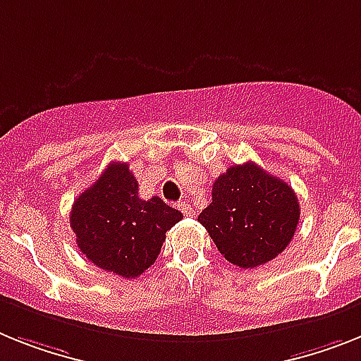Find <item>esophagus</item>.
Here are the masks:
<instances>
[{"label": "esophagus", "mask_w": 361, "mask_h": 361, "mask_svg": "<svg viewBox=\"0 0 361 361\" xmlns=\"http://www.w3.org/2000/svg\"><path fill=\"white\" fill-rule=\"evenodd\" d=\"M178 209H180L181 213L185 214V216H192V213H195V211H192V207H190L189 204H185V202H181V204L178 205Z\"/></svg>", "instance_id": "obj_1"}]
</instances>
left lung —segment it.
I'll return each instance as SVG.
<instances>
[{
	"label": "left lung",
	"instance_id": "1",
	"mask_svg": "<svg viewBox=\"0 0 361 361\" xmlns=\"http://www.w3.org/2000/svg\"><path fill=\"white\" fill-rule=\"evenodd\" d=\"M299 214L292 187L247 161L229 166L214 180L213 202L198 222L231 264L257 268L286 250Z\"/></svg>",
	"mask_w": 361,
	"mask_h": 361
}]
</instances>
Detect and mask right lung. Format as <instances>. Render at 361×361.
I'll return each instance as SVG.
<instances>
[{
  "label": "right lung",
  "mask_w": 361,
  "mask_h": 361,
  "mask_svg": "<svg viewBox=\"0 0 361 361\" xmlns=\"http://www.w3.org/2000/svg\"><path fill=\"white\" fill-rule=\"evenodd\" d=\"M183 214L161 198H139L128 163L114 161L75 200L69 214L77 246L87 260L124 279L156 262L166 231Z\"/></svg>",
  "instance_id": "add662e5"
}]
</instances>
